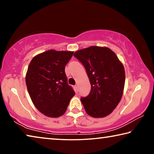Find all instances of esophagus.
I'll return each mask as SVG.
<instances>
[{"mask_svg": "<svg viewBox=\"0 0 154 154\" xmlns=\"http://www.w3.org/2000/svg\"><path fill=\"white\" fill-rule=\"evenodd\" d=\"M75 91H76V92H78V90H79V86H78V85H75Z\"/></svg>", "mask_w": 154, "mask_h": 154, "instance_id": "1", "label": "esophagus"}]
</instances>
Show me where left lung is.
I'll use <instances>...</instances> for the list:
<instances>
[{
	"instance_id": "1",
	"label": "left lung",
	"mask_w": 154,
	"mask_h": 154,
	"mask_svg": "<svg viewBox=\"0 0 154 154\" xmlns=\"http://www.w3.org/2000/svg\"><path fill=\"white\" fill-rule=\"evenodd\" d=\"M86 70L91 91L81 101L87 114L95 118L111 113L120 101L125 84V71L114 52L106 47L91 46L75 52Z\"/></svg>"
}]
</instances>
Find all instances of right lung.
Returning <instances> with one entry per match:
<instances>
[{
    "mask_svg": "<svg viewBox=\"0 0 154 154\" xmlns=\"http://www.w3.org/2000/svg\"><path fill=\"white\" fill-rule=\"evenodd\" d=\"M73 53L50 49L34 57L28 66L26 75L28 93L34 105L46 116H62L75 95L64 71Z\"/></svg>",
    "mask_w": 154,
    "mask_h": 154,
    "instance_id": "1",
    "label": "right lung"
}]
</instances>
